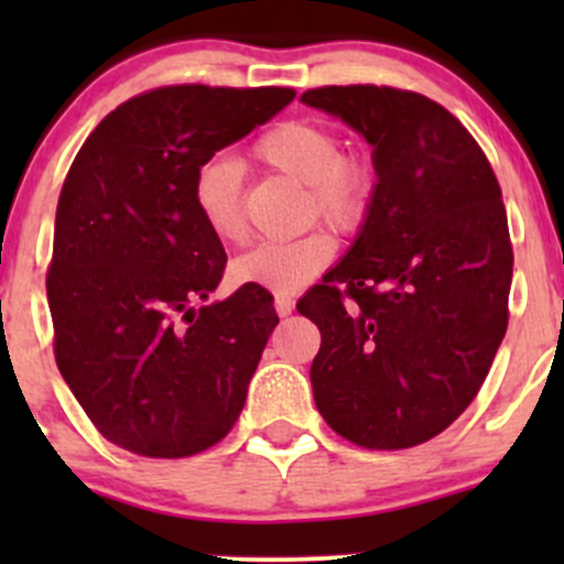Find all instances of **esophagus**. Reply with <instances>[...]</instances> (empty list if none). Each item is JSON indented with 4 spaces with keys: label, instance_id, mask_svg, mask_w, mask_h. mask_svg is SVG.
<instances>
[{
    "label": "esophagus",
    "instance_id": "1",
    "mask_svg": "<svg viewBox=\"0 0 564 564\" xmlns=\"http://www.w3.org/2000/svg\"><path fill=\"white\" fill-rule=\"evenodd\" d=\"M275 311L278 316H289L294 311V300L289 294H275Z\"/></svg>",
    "mask_w": 564,
    "mask_h": 564
}]
</instances>
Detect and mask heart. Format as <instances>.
<instances>
[{"label":"heart","mask_w":564,"mask_h":564,"mask_svg":"<svg viewBox=\"0 0 564 564\" xmlns=\"http://www.w3.org/2000/svg\"><path fill=\"white\" fill-rule=\"evenodd\" d=\"M256 158L289 180L308 187V213L322 215L333 229L351 231L366 218L371 204L373 174L366 161L340 155L338 135L305 119H292L267 130L256 141ZM242 172L231 158L215 155L193 176V204L218 240H246V215L240 202ZM335 240L327 231H308L294 240L261 242L235 261L231 272L240 283L294 292L314 281L333 261Z\"/></svg>","instance_id":"heart-1"}]
</instances>
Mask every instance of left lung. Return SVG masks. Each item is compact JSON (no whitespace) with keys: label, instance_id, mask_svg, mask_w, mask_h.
Instances as JSON below:
<instances>
[{"label":"left lung","instance_id":"left-lung-1","mask_svg":"<svg viewBox=\"0 0 564 564\" xmlns=\"http://www.w3.org/2000/svg\"><path fill=\"white\" fill-rule=\"evenodd\" d=\"M300 100L360 133L377 172L344 259L297 303L322 333L316 409L360 447H414L469 406L508 329L502 191L469 130L423 95L357 84Z\"/></svg>","mask_w":564,"mask_h":564}]
</instances>
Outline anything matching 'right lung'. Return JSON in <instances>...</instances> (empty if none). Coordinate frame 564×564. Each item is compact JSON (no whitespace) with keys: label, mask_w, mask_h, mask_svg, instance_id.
<instances>
[{"label":"right lung","mask_w":564,"mask_h":564,"mask_svg":"<svg viewBox=\"0 0 564 564\" xmlns=\"http://www.w3.org/2000/svg\"><path fill=\"white\" fill-rule=\"evenodd\" d=\"M292 100L281 87L152 89L113 108L67 172L45 281L56 366L124 451L193 456L246 406L278 314L253 283L207 303L226 250L193 204V176Z\"/></svg>","instance_id":"right-lung-1"}]
</instances>
